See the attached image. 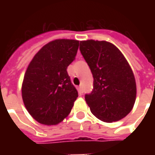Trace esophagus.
<instances>
[{
	"mask_svg": "<svg viewBox=\"0 0 155 155\" xmlns=\"http://www.w3.org/2000/svg\"><path fill=\"white\" fill-rule=\"evenodd\" d=\"M79 92H80V93H83L84 92V88H83L82 85H80V87H79Z\"/></svg>",
	"mask_w": 155,
	"mask_h": 155,
	"instance_id": "34e87169",
	"label": "esophagus"
}]
</instances>
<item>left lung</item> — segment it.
<instances>
[{
  "mask_svg": "<svg viewBox=\"0 0 155 155\" xmlns=\"http://www.w3.org/2000/svg\"><path fill=\"white\" fill-rule=\"evenodd\" d=\"M80 51L93 76L92 91L85 94L92 114L104 122L124 118L132 110L137 92L127 60L114 45L105 41H82Z\"/></svg>",
  "mask_w": 155,
  "mask_h": 155,
  "instance_id": "8db88e82",
  "label": "left lung"
}]
</instances>
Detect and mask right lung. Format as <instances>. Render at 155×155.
<instances>
[{
    "label": "right lung",
    "mask_w": 155,
    "mask_h": 155,
    "mask_svg": "<svg viewBox=\"0 0 155 155\" xmlns=\"http://www.w3.org/2000/svg\"><path fill=\"white\" fill-rule=\"evenodd\" d=\"M79 41L58 39L35 55L25 71L21 92L25 108L41 124L53 125L67 117L78 97L68 67L75 60Z\"/></svg>",
    "instance_id": "1"
}]
</instances>
